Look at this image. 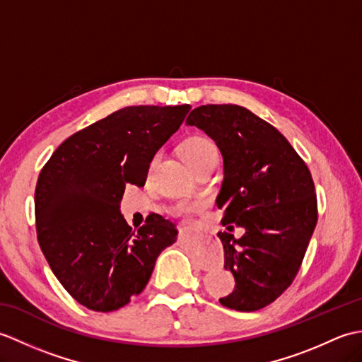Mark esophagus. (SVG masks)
Masks as SVG:
<instances>
[{"mask_svg":"<svg viewBox=\"0 0 362 362\" xmlns=\"http://www.w3.org/2000/svg\"><path fill=\"white\" fill-rule=\"evenodd\" d=\"M185 232H187V228H185V227L180 228V233H185Z\"/></svg>","mask_w":362,"mask_h":362,"instance_id":"34e87169","label":"esophagus"}]
</instances>
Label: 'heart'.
Returning a JSON list of instances; mask_svg holds the SVG:
<instances>
[{"label": "heart", "instance_id": "b5f03b06", "mask_svg": "<svg viewBox=\"0 0 362 362\" xmlns=\"http://www.w3.org/2000/svg\"><path fill=\"white\" fill-rule=\"evenodd\" d=\"M182 153H183V158H185L187 163L193 168L199 163H202V161H205V160L216 157L218 149H216V146H214V143L211 140H209L206 136H191L185 143H183ZM196 210H197V206L194 204H180L175 209V213L183 214V216H185V214H189Z\"/></svg>", "mask_w": 362, "mask_h": 362}]
</instances>
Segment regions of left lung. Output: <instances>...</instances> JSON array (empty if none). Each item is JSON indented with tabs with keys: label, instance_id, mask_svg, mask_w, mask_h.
I'll list each match as a JSON object with an SVG mask.
<instances>
[{
	"label": "left lung",
	"instance_id": "8db88e82",
	"mask_svg": "<svg viewBox=\"0 0 362 362\" xmlns=\"http://www.w3.org/2000/svg\"><path fill=\"white\" fill-rule=\"evenodd\" d=\"M187 124L213 138L224 157L221 222L245 230L240 240L218 233L236 281L219 302L245 313L264 308L294 281L317 224L310 169L279 130L244 107L201 105Z\"/></svg>",
	"mask_w": 362,
	"mask_h": 362
}]
</instances>
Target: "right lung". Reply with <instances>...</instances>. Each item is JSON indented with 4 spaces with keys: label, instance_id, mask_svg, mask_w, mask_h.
<instances>
[{
    "label": "right lung",
    "instance_id": "obj_1",
    "mask_svg": "<svg viewBox=\"0 0 362 362\" xmlns=\"http://www.w3.org/2000/svg\"><path fill=\"white\" fill-rule=\"evenodd\" d=\"M191 105H132L73 134L52 152L35 187L37 240L51 271L88 310H119L148 284L161 250L177 241L152 213L132 230L119 213L127 185L144 187L156 152Z\"/></svg>",
    "mask_w": 362,
    "mask_h": 362
}]
</instances>
